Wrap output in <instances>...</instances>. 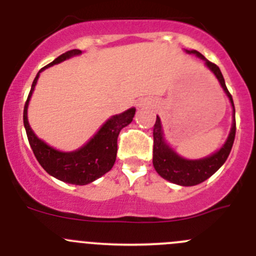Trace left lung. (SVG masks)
Masks as SVG:
<instances>
[{
  "mask_svg": "<svg viewBox=\"0 0 256 256\" xmlns=\"http://www.w3.org/2000/svg\"><path fill=\"white\" fill-rule=\"evenodd\" d=\"M190 54H194L198 58L204 60V64L208 66L210 70L216 76L220 84L224 88L225 93L228 94V100H230L231 104H232L234 110V121L232 128H231L228 138L226 142L222 145L221 149L216 152L214 154L210 155V156L200 159V160H188L184 158L179 156L176 152L169 148V145L164 142L163 130H162V122L160 118L156 116V121L154 125V131H152V136H154V146H152V166H154L155 170L160 176L164 179L169 180L172 183H176L179 186H184V187H190V186L200 184V183L204 182L206 179H208L212 174L216 173L222 164L225 163L228 159V154H230L231 149H232L234 140H235L236 134V121H235V106H234L232 96L228 92V87L225 84V80L222 76L221 70L218 66L212 62L207 60L200 52L197 50H187Z\"/></svg>",
  "mask_w": 256,
  "mask_h": 256,
  "instance_id": "8db88e82",
  "label": "left lung"
}]
</instances>
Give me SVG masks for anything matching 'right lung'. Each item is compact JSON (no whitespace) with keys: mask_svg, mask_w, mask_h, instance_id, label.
I'll return each mask as SVG.
<instances>
[{"mask_svg":"<svg viewBox=\"0 0 256 256\" xmlns=\"http://www.w3.org/2000/svg\"><path fill=\"white\" fill-rule=\"evenodd\" d=\"M80 52H82L78 49L69 50V52L59 56L56 60H52L46 66L40 69L34 82H32L25 107H24V125H25L28 144L34 152V155L39 164L46 170V173L56 176L62 182L84 186L111 170L114 160H116L118 134L125 126H128L132 121L136 110L132 107V108H128V111L122 112V114L112 116L102 125V128L97 131V134L87 144L83 145L80 149L76 150V152H59V150L49 146L42 140H40L35 135L34 131L31 130L28 121V101H30L32 90L36 86L40 72L44 70L48 66L60 63V62L72 58L74 56H78Z\"/></svg>","mask_w":256,"mask_h":256,"instance_id":"right-lung-1","label":"right lung"}]
</instances>
